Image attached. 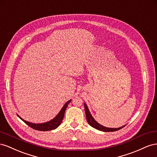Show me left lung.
I'll use <instances>...</instances> for the list:
<instances>
[{
  "instance_id": "1",
  "label": "left lung",
  "mask_w": 157,
  "mask_h": 157,
  "mask_svg": "<svg viewBox=\"0 0 157 157\" xmlns=\"http://www.w3.org/2000/svg\"><path fill=\"white\" fill-rule=\"evenodd\" d=\"M84 106H85V112H86V118H87V122L91 127L95 128L97 129H98V130H100V131L108 132L118 131V130H119V129H122V128H124L125 126H122V127L118 128H106L105 126H101V124L97 123L96 121L94 120V118H93V116H91L90 112H89L86 103L84 104Z\"/></svg>"
}]
</instances>
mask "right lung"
<instances>
[{
  "label": "right lung",
  "mask_w": 157,
  "mask_h": 157,
  "mask_svg": "<svg viewBox=\"0 0 157 157\" xmlns=\"http://www.w3.org/2000/svg\"><path fill=\"white\" fill-rule=\"evenodd\" d=\"M71 101V100L68 101V102L65 103V105H64V106L62 107V109H61V110L60 111V113L57 114V116L56 117L51 120L49 122H45V123H43V124H33L29 122H27V121L24 120L22 119L21 117L17 115V116L24 122L29 126V127H31V128H33L34 129H36V130H39V131H49V130H52V129H55L56 128L59 127L60 126V124H61L62 120L64 118V113L66 109L68 106V104L70 103V102Z\"/></svg>",
  "instance_id": "1"
}]
</instances>
